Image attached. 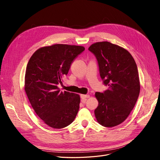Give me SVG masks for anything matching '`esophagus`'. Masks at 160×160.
<instances>
[{"mask_svg":"<svg viewBox=\"0 0 160 160\" xmlns=\"http://www.w3.org/2000/svg\"><path fill=\"white\" fill-rule=\"evenodd\" d=\"M80 97H81V98H82V102H83L86 101L87 98L90 97V95H82H82H80Z\"/></svg>","mask_w":160,"mask_h":160,"instance_id":"1","label":"esophagus"}]
</instances>
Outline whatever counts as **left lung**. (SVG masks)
I'll use <instances>...</instances> for the list:
<instances>
[{"instance_id": "1", "label": "left lung", "mask_w": 160, "mask_h": 160, "mask_svg": "<svg viewBox=\"0 0 160 160\" xmlns=\"http://www.w3.org/2000/svg\"><path fill=\"white\" fill-rule=\"evenodd\" d=\"M88 49L95 55L100 77L108 86L104 93L95 94L98 102L95 117L105 127H115L127 119L139 95L136 62L127 49L108 41L97 42Z\"/></svg>"}]
</instances>
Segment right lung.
<instances>
[{
  "label": "right lung",
  "mask_w": 160,
  "mask_h": 160,
  "mask_svg": "<svg viewBox=\"0 0 160 160\" xmlns=\"http://www.w3.org/2000/svg\"><path fill=\"white\" fill-rule=\"evenodd\" d=\"M83 46L54 44L41 47L27 66L24 91L33 110L48 127L60 129L74 120L79 110L78 94L61 91L58 85L67 74Z\"/></svg>",
  "instance_id": "add662e5"
}]
</instances>
